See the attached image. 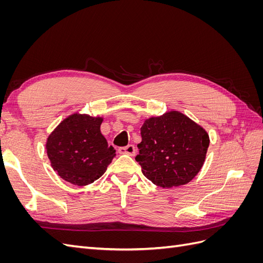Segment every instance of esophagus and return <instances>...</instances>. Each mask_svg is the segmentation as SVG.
I'll use <instances>...</instances> for the list:
<instances>
[{"label": "esophagus", "mask_w": 263, "mask_h": 263, "mask_svg": "<svg viewBox=\"0 0 263 263\" xmlns=\"http://www.w3.org/2000/svg\"><path fill=\"white\" fill-rule=\"evenodd\" d=\"M118 153L122 155H128V156H135L136 154V148H135L134 145H128L126 147H122L118 149Z\"/></svg>", "instance_id": "1"}]
</instances>
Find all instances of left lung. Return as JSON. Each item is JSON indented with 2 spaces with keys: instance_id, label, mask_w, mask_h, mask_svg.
Listing matches in <instances>:
<instances>
[{
  "instance_id": "8db88e82",
  "label": "left lung",
  "mask_w": 263,
  "mask_h": 263,
  "mask_svg": "<svg viewBox=\"0 0 263 263\" xmlns=\"http://www.w3.org/2000/svg\"><path fill=\"white\" fill-rule=\"evenodd\" d=\"M136 160L144 176L161 187L184 185L200 172L209 135L182 113L168 112L145 121Z\"/></svg>"
}]
</instances>
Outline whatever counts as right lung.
<instances>
[{
	"label": "right lung",
	"mask_w": 263,
	"mask_h": 263,
	"mask_svg": "<svg viewBox=\"0 0 263 263\" xmlns=\"http://www.w3.org/2000/svg\"><path fill=\"white\" fill-rule=\"evenodd\" d=\"M102 122L101 117L73 114L50 134L47 155L60 178L83 186L104 174L116 150L101 134Z\"/></svg>",
	"instance_id": "obj_1"
}]
</instances>
